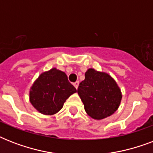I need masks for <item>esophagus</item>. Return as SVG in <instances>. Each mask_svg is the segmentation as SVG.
Returning <instances> with one entry per match:
<instances>
[{
    "mask_svg": "<svg viewBox=\"0 0 153 153\" xmlns=\"http://www.w3.org/2000/svg\"><path fill=\"white\" fill-rule=\"evenodd\" d=\"M79 81L75 82H74V87H75V88H76V89H78V86H79Z\"/></svg>",
    "mask_w": 153,
    "mask_h": 153,
    "instance_id": "1",
    "label": "esophagus"
}]
</instances>
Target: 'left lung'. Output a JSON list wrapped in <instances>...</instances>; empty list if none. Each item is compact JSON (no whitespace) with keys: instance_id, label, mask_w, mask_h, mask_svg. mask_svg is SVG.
Masks as SVG:
<instances>
[{"instance_id":"left-lung-1","label":"left lung","mask_w":153,"mask_h":153,"mask_svg":"<svg viewBox=\"0 0 153 153\" xmlns=\"http://www.w3.org/2000/svg\"><path fill=\"white\" fill-rule=\"evenodd\" d=\"M78 94L83 102L86 114L96 120L105 118L118 109L121 90L109 74L90 68L80 82Z\"/></svg>"}]
</instances>
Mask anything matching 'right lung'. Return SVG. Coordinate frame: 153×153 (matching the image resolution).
Here are the masks:
<instances>
[{
	"mask_svg": "<svg viewBox=\"0 0 153 153\" xmlns=\"http://www.w3.org/2000/svg\"><path fill=\"white\" fill-rule=\"evenodd\" d=\"M77 92L67 74L56 68L42 73L30 89V102L39 113L52 115L59 111L67 98Z\"/></svg>",
	"mask_w": 153,
	"mask_h": 153,
	"instance_id": "right-lung-1",
	"label": "right lung"
}]
</instances>
